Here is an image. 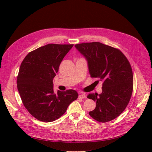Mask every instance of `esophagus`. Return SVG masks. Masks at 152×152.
<instances>
[{"label":"esophagus","mask_w":152,"mask_h":152,"mask_svg":"<svg viewBox=\"0 0 152 152\" xmlns=\"http://www.w3.org/2000/svg\"><path fill=\"white\" fill-rule=\"evenodd\" d=\"M86 96L85 94H81L79 96V98H81V99H84V98H86Z\"/></svg>","instance_id":"obj_1"}]
</instances>
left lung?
<instances>
[{
	"instance_id": "1",
	"label": "left lung",
	"mask_w": 152,
	"mask_h": 152,
	"mask_svg": "<svg viewBox=\"0 0 152 152\" xmlns=\"http://www.w3.org/2000/svg\"><path fill=\"white\" fill-rule=\"evenodd\" d=\"M75 47L87 60L91 77L103 82L102 94L87 96L96 104L89 114L100 122L113 120L124 111L132 96L133 75L129 61L119 49L98 42L77 44Z\"/></svg>"
}]
</instances>
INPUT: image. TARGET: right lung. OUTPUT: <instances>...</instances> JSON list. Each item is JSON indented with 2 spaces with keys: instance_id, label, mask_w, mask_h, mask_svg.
<instances>
[{
  "instance_id": "right-lung-1",
  "label": "right lung",
  "mask_w": 152,
  "mask_h": 152,
  "mask_svg": "<svg viewBox=\"0 0 152 152\" xmlns=\"http://www.w3.org/2000/svg\"><path fill=\"white\" fill-rule=\"evenodd\" d=\"M73 44H49L32 50L22 61L17 87L22 103L39 121H56L66 111L78 93L73 89L54 93L53 78L59 65Z\"/></svg>"
}]
</instances>
